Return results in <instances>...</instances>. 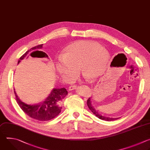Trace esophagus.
I'll return each mask as SVG.
<instances>
[{"instance_id":"obj_1","label":"esophagus","mask_w":150,"mask_h":150,"mask_svg":"<svg viewBox=\"0 0 150 150\" xmlns=\"http://www.w3.org/2000/svg\"><path fill=\"white\" fill-rule=\"evenodd\" d=\"M76 87H77V86H76V85H71V86H70L69 87V91H73V90L76 88Z\"/></svg>"}]
</instances>
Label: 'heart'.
I'll use <instances>...</instances> for the list:
<instances>
[{
    "mask_svg": "<svg viewBox=\"0 0 150 150\" xmlns=\"http://www.w3.org/2000/svg\"><path fill=\"white\" fill-rule=\"evenodd\" d=\"M59 58L55 69L63 78L70 80L79 70L84 79L93 80L104 73L109 54L96 42L78 41L67 46Z\"/></svg>",
    "mask_w": 150,
    "mask_h": 150,
    "instance_id": "heart-1",
    "label": "heart"
}]
</instances>
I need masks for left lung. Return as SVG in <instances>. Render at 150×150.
<instances>
[{"instance_id":"1","label":"left lung","mask_w":150,"mask_h":150,"mask_svg":"<svg viewBox=\"0 0 150 150\" xmlns=\"http://www.w3.org/2000/svg\"><path fill=\"white\" fill-rule=\"evenodd\" d=\"M87 106L89 108V109L91 110L94 115H95L96 116H97L98 118L102 119V120H104V121H113V120H116L117 119L119 118V117H116V118H112V117H107V116H103L102 115H100L98 112V110H96L94 107L92 106V102H91V98H89L88 99H87Z\"/></svg>"}]
</instances>
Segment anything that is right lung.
<instances>
[{"label": "right lung", "instance_id": "obj_1", "mask_svg": "<svg viewBox=\"0 0 150 150\" xmlns=\"http://www.w3.org/2000/svg\"><path fill=\"white\" fill-rule=\"evenodd\" d=\"M42 45L43 44L37 45L27 51L20 57L18 64L19 63L21 60H22V59L27 56L30 51L42 48ZM36 51L40 52H42L40 51ZM33 52L31 54H33ZM14 93L16 96L17 103L22 110L29 117L40 121H50L58 116L59 113L61 112L62 109V102L68 94L67 90L64 87L61 88H54L52 89L51 93L47 98L44 102L37 105H31L26 104L25 103L22 102L17 96L16 92L15 91V89Z\"/></svg>", "mask_w": 150, "mask_h": 150}]
</instances>
